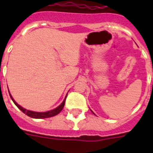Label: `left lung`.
<instances>
[{"label": "left lung", "instance_id": "8db88e82", "mask_svg": "<svg viewBox=\"0 0 153 153\" xmlns=\"http://www.w3.org/2000/svg\"><path fill=\"white\" fill-rule=\"evenodd\" d=\"M93 114H94V113H93Z\"/></svg>", "mask_w": 153, "mask_h": 153}]
</instances>
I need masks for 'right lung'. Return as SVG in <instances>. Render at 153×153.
<instances>
[{
  "mask_svg": "<svg viewBox=\"0 0 153 153\" xmlns=\"http://www.w3.org/2000/svg\"><path fill=\"white\" fill-rule=\"evenodd\" d=\"M9 95H10L11 98H12V100L13 102H14V104L16 105V106L19 108V109L21 110V111L25 114L26 115H27L28 117H32V118H36V119H42V118H48V117H54L55 115H57L59 114L61 112V110L62 109V108L64 107V105H65V102H66V98H67V96L65 97L64 100L63 102L61 103V104L57 107V108H55V109H52V110H50V111H48V112H35V111H31V110H28V109H26L25 108H23L22 106H20V105H18L16 102H15V100L13 99L12 95L10 94L9 93Z\"/></svg>",
  "mask_w": 153,
  "mask_h": 153,
  "instance_id": "1",
  "label": "right lung"
}]
</instances>
